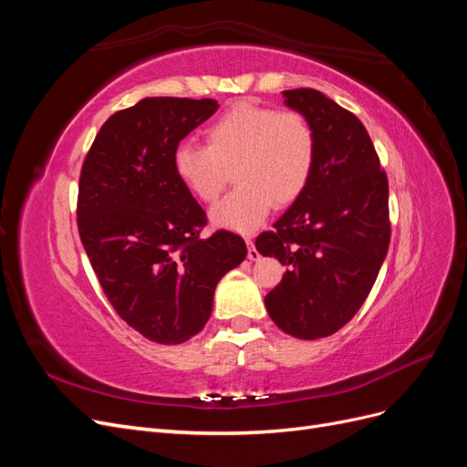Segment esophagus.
<instances>
[{
  "instance_id": "obj_1",
  "label": "esophagus",
  "mask_w": 467,
  "mask_h": 467,
  "mask_svg": "<svg viewBox=\"0 0 467 467\" xmlns=\"http://www.w3.org/2000/svg\"><path fill=\"white\" fill-rule=\"evenodd\" d=\"M245 244H247V259L249 261H257L259 259V251L255 249V244H253V239L247 237Z\"/></svg>"
}]
</instances>
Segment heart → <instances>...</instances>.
<instances>
[{"mask_svg":"<svg viewBox=\"0 0 467 467\" xmlns=\"http://www.w3.org/2000/svg\"><path fill=\"white\" fill-rule=\"evenodd\" d=\"M204 138L206 148H175L173 171L201 202H214L234 173L237 187L210 212L216 228L257 230L275 202H294L314 173L316 134L296 110L239 101L208 124Z\"/></svg>","mask_w":467,"mask_h":467,"instance_id":"b5f03b06","label":"heart"}]
</instances>
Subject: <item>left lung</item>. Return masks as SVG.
<instances>
[{"instance_id": "left-lung-1", "label": "left lung", "mask_w": 467, "mask_h": 467, "mask_svg": "<svg viewBox=\"0 0 467 467\" xmlns=\"http://www.w3.org/2000/svg\"><path fill=\"white\" fill-rule=\"evenodd\" d=\"M316 134L314 173L255 247L288 271L266 294L278 327L298 338L329 337L368 298L389 247L388 177L364 124L316 89L282 91Z\"/></svg>"}]
</instances>
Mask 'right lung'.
<instances>
[{
	"label": "right lung",
	"mask_w": 467,
	"mask_h": 467,
	"mask_svg": "<svg viewBox=\"0 0 467 467\" xmlns=\"http://www.w3.org/2000/svg\"><path fill=\"white\" fill-rule=\"evenodd\" d=\"M218 110L214 99L146 97L112 115L81 167L78 230L117 314L153 343L206 325L222 276L247 257L239 235L201 237L206 214L173 171V151Z\"/></svg>",
	"instance_id": "obj_1"
}]
</instances>
